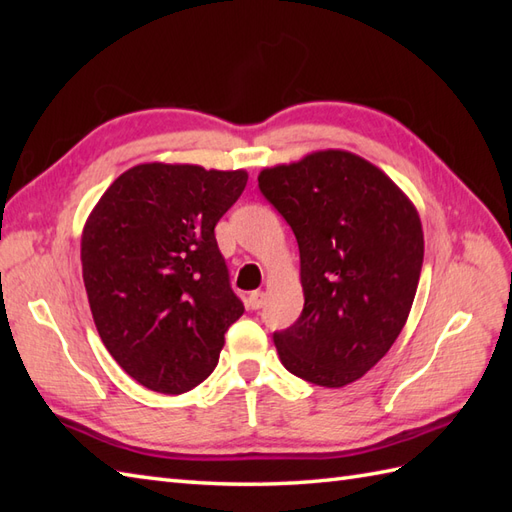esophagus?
<instances>
[{"label":"esophagus","instance_id":"34e87169","mask_svg":"<svg viewBox=\"0 0 512 512\" xmlns=\"http://www.w3.org/2000/svg\"><path fill=\"white\" fill-rule=\"evenodd\" d=\"M264 299H266V295L262 290H255V292H250L248 295V299H246V303H248V308L250 310H259L264 306Z\"/></svg>","mask_w":512,"mask_h":512}]
</instances>
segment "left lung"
I'll return each mask as SVG.
<instances>
[{
    "mask_svg": "<svg viewBox=\"0 0 512 512\" xmlns=\"http://www.w3.org/2000/svg\"><path fill=\"white\" fill-rule=\"evenodd\" d=\"M257 180L297 237L306 297L301 317L273 334L281 363L314 385H350L405 328L424 257L416 206L372 162L341 149Z\"/></svg>",
    "mask_w": 512,
    "mask_h": 512,
    "instance_id": "8db88e82",
    "label": "left lung"
}]
</instances>
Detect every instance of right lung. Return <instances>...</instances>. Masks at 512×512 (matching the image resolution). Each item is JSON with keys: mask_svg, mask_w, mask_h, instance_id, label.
<instances>
[{"mask_svg": "<svg viewBox=\"0 0 512 512\" xmlns=\"http://www.w3.org/2000/svg\"><path fill=\"white\" fill-rule=\"evenodd\" d=\"M248 173L147 162L94 206L81 237L96 330L114 361L158 394H184L217 365L244 314L217 248L215 224Z\"/></svg>", "mask_w": 512, "mask_h": 512, "instance_id": "add662e5", "label": "right lung"}]
</instances>
